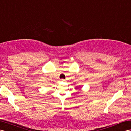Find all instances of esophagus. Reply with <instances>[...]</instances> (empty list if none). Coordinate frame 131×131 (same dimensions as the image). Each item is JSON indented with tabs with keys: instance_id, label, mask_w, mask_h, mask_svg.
Segmentation results:
<instances>
[{
	"instance_id": "obj_1",
	"label": "esophagus",
	"mask_w": 131,
	"mask_h": 131,
	"mask_svg": "<svg viewBox=\"0 0 131 131\" xmlns=\"http://www.w3.org/2000/svg\"><path fill=\"white\" fill-rule=\"evenodd\" d=\"M61 81H65V80H64V79H61Z\"/></svg>"
}]
</instances>
